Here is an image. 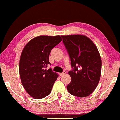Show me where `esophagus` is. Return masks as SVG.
<instances>
[{"label": "esophagus", "instance_id": "1", "mask_svg": "<svg viewBox=\"0 0 120 120\" xmlns=\"http://www.w3.org/2000/svg\"><path fill=\"white\" fill-rule=\"evenodd\" d=\"M65 71H63V72H62V73L60 74V76H62V75H65Z\"/></svg>", "mask_w": 120, "mask_h": 120}]
</instances>
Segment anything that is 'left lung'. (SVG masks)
<instances>
[{"instance_id": "8db88e82", "label": "left lung", "mask_w": 120, "mask_h": 120, "mask_svg": "<svg viewBox=\"0 0 120 120\" xmlns=\"http://www.w3.org/2000/svg\"><path fill=\"white\" fill-rule=\"evenodd\" d=\"M61 37L73 68L68 72L71 80L67 86L68 91L79 97L89 96L96 88L101 78V60L98 49L86 36Z\"/></svg>"}]
</instances>
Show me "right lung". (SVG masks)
I'll list each match as a JSON object with an SVG mask.
<instances>
[{
  "label": "right lung",
  "mask_w": 120,
  "mask_h": 120,
  "mask_svg": "<svg viewBox=\"0 0 120 120\" xmlns=\"http://www.w3.org/2000/svg\"><path fill=\"white\" fill-rule=\"evenodd\" d=\"M62 41L60 36L41 35L29 41L21 53L19 72L24 89L35 99L50 94L58 75L52 69H46L49 55L53 47Z\"/></svg>",
  "instance_id": "right-lung-1"
}]
</instances>
